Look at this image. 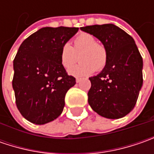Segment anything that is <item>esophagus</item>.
Returning a JSON list of instances; mask_svg holds the SVG:
<instances>
[{
    "label": "esophagus",
    "instance_id": "esophagus-1",
    "mask_svg": "<svg viewBox=\"0 0 154 154\" xmlns=\"http://www.w3.org/2000/svg\"><path fill=\"white\" fill-rule=\"evenodd\" d=\"M76 80V82H77V83H79V82L80 81V78H76V80Z\"/></svg>",
    "mask_w": 154,
    "mask_h": 154
}]
</instances>
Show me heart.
I'll return each instance as SVG.
<instances>
[{"instance_id": "b5f03b06", "label": "heart", "mask_w": 154, "mask_h": 154, "mask_svg": "<svg viewBox=\"0 0 154 154\" xmlns=\"http://www.w3.org/2000/svg\"><path fill=\"white\" fill-rule=\"evenodd\" d=\"M60 62L65 69H69L79 60L80 64L69 70L74 76H86L95 70L102 71L108 62L106 48L97 43L96 38L89 33H81L73 40V45L64 44L60 50Z\"/></svg>"}]
</instances>
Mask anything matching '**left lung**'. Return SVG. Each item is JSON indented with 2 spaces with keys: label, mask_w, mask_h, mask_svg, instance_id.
Returning <instances> with one entry per match:
<instances>
[{
  "label": "left lung",
  "mask_w": 154,
  "mask_h": 154,
  "mask_svg": "<svg viewBox=\"0 0 154 154\" xmlns=\"http://www.w3.org/2000/svg\"><path fill=\"white\" fill-rule=\"evenodd\" d=\"M99 39L108 53L106 67L89 78L88 103L98 115L118 119L134 109L142 84L143 61L133 38L113 24L80 28Z\"/></svg>",
  "instance_id": "8db88e82"
}]
</instances>
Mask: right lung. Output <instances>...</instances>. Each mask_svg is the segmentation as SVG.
<instances>
[{"label": "right lung", "mask_w": 154, "mask_h": 154, "mask_svg": "<svg viewBox=\"0 0 154 154\" xmlns=\"http://www.w3.org/2000/svg\"><path fill=\"white\" fill-rule=\"evenodd\" d=\"M77 27H44L23 41L14 60L13 88L20 114L45 124L62 114L65 95L75 85L60 62V50Z\"/></svg>", "instance_id": "obj_1"}]
</instances>
